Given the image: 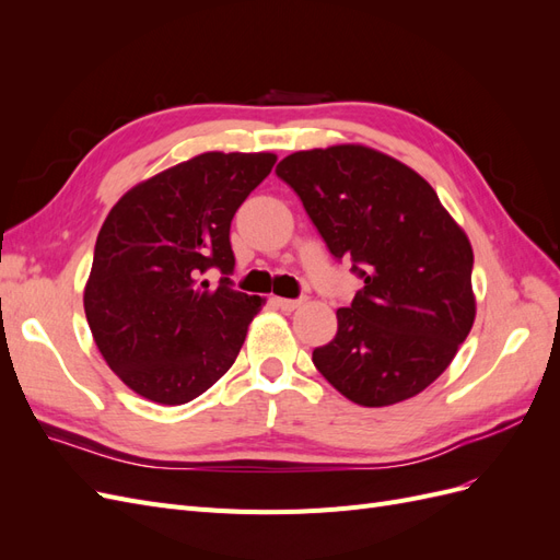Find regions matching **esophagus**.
I'll list each match as a JSON object with an SVG mask.
<instances>
[{
  "label": "esophagus",
  "mask_w": 560,
  "mask_h": 560,
  "mask_svg": "<svg viewBox=\"0 0 560 560\" xmlns=\"http://www.w3.org/2000/svg\"><path fill=\"white\" fill-rule=\"evenodd\" d=\"M273 303H276L280 311L292 313V311H296L301 306V299H273Z\"/></svg>",
  "instance_id": "34e87169"
}]
</instances>
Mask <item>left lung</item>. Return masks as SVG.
<instances>
[{
    "label": "left lung",
    "mask_w": 560,
    "mask_h": 560,
    "mask_svg": "<svg viewBox=\"0 0 560 560\" xmlns=\"http://www.w3.org/2000/svg\"><path fill=\"white\" fill-rule=\"evenodd\" d=\"M276 175L301 198L334 259L364 287L336 311L313 364L360 406L416 397L444 374L474 325V254L432 186L360 144L296 151Z\"/></svg>",
    "instance_id": "obj_1"
}]
</instances>
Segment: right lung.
Here are the masks:
<instances>
[{"instance_id": "add662e5", "label": "right lung", "mask_w": 560, "mask_h": 560, "mask_svg": "<svg viewBox=\"0 0 560 560\" xmlns=\"http://www.w3.org/2000/svg\"><path fill=\"white\" fill-rule=\"evenodd\" d=\"M273 163L210 151L138 184L107 214L83 308L105 362L138 395L186 404L238 358L264 301L233 290L231 219ZM210 269L217 285L201 280Z\"/></svg>"}]
</instances>
